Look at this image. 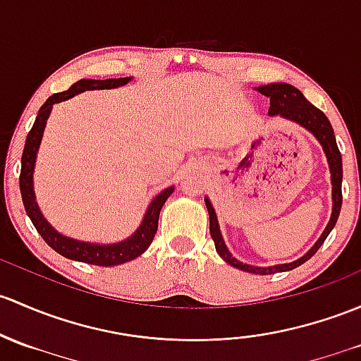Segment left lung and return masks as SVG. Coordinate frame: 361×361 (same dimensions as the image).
Instances as JSON below:
<instances>
[{
  "mask_svg": "<svg viewBox=\"0 0 361 361\" xmlns=\"http://www.w3.org/2000/svg\"><path fill=\"white\" fill-rule=\"evenodd\" d=\"M257 91H259L261 94H264V97L270 98V111H268L270 116H282L286 117V119L301 124L302 128H306V130L313 133L314 138H317L318 142H320V145L324 147V152L325 155H327V161H329V168H331V178H332L334 206H332L331 221H329L327 228H325L324 233H322V237L318 238L317 244L310 249V252H306L305 256L299 257L298 261H292V263H287V264H276V267L257 268V267H250V264H244L240 263V261L235 259V257L228 252V249H226L225 242H223L214 207L211 206L209 199H206L207 212H209V231L219 256H221L226 263L231 264V267L238 268V270L257 273V275H271V273L294 270V268L301 267L302 263H306V261H308L311 256H314V252L322 247L325 238L329 237V233H331L334 226H336L337 218H339V212H341V206H343V190H341V185H343V159H341V152L337 149L336 136H334L331 121L327 119V116H325L320 109L311 105L310 102L302 97V93L298 88L287 85V82H273V85L259 86Z\"/></svg>",
  "mask_w": 361,
  "mask_h": 361,
  "instance_id": "1",
  "label": "left lung"
}]
</instances>
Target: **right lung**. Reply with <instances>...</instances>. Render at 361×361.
<instances>
[{
  "label": "right lung",
  "mask_w": 361,
  "mask_h": 361,
  "mask_svg": "<svg viewBox=\"0 0 361 361\" xmlns=\"http://www.w3.org/2000/svg\"><path fill=\"white\" fill-rule=\"evenodd\" d=\"M131 78H119V79H81V81L74 82L67 91L62 93H55L48 98L43 104V107L37 112L36 121L32 124V130L29 131L27 140H25L24 154H22V169H20V193L22 200H24V207L27 216L36 226L37 233L43 237V240L55 249L56 252L62 254L63 257L69 259L81 261V263L97 264V267H116V264L128 263V261L135 259L140 254L145 252L147 247L154 240V235L157 231L159 225V212L162 206L168 200V197L173 193L174 188L169 187L162 190L152 200L149 211H147L145 218H143L140 228L131 235L128 240L119 242V244L112 245H100V244H88V242L74 240V238L63 237L59 231H55L48 225L47 219L41 214L39 207H37L36 199H34L32 190V173H34V162H36V154L39 149L41 138H43L44 126H47V119L50 116L53 104H59L62 100H69L74 94L81 93L86 90H109L123 86L130 81Z\"/></svg>",
  "instance_id": "obj_1"
}]
</instances>
